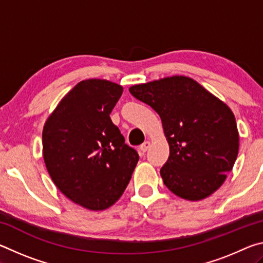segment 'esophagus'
<instances>
[{
    "label": "esophagus",
    "instance_id": "esophagus-1",
    "mask_svg": "<svg viewBox=\"0 0 263 263\" xmlns=\"http://www.w3.org/2000/svg\"><path fill=\"white\" fill-rule=\"evenodd\" d=\"M149 146H151V142H149V141H145L144 144L140 145V151H141L142 153H145L146 151H147V149L149 148Z\"/></svg>",
    "mask_w": 263,
    "mask_h": 263
}]
</instances>
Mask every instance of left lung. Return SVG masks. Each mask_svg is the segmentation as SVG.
Masks as SVG:
<instances>
[{"label":"left lung","mask_w":263,"mask_h":263,"mask_svg":"<svg viewBox=\"0 0 263 263\" xmlns=\"http://www.w3.org/2000/svg\"><path fill=\"white\" fill-rule=\"evenodd\" d=\"M128 90L161 118L169 144V158L160 169L164 185L188 201L215 193L232 171L239 151L237 123L229 106L186 77Z\"/></svg>","instance_id":"1"}]
</instances>
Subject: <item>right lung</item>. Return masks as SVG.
Wrapping results in <instances>:
<instances>
[{
	"instance_id": "right-lung-1",
	"label": "right lung",
	"mask_w": 263,
	"mask_h": 263,
	"mask_svg": "<svg viewBox=\"0 0 263 263\" xmlns=\"http://www.w3.org/2000/svg\"><path fill=\"white\" fill-rule=\"evenodd\" d=\"M105 80L79 82L48 117L43 130L44 161L66 197L89 210L118 201L139 160L110 118L122 96Z\"/></svg>"
}]
</instances>
